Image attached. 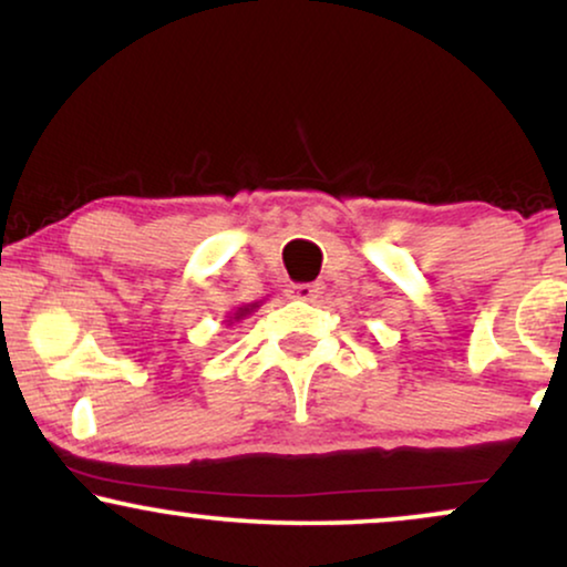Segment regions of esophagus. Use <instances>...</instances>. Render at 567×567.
<instances>
[{"instance_id":"obj_1","label":"esophagus","mask_w":567,"mask_h":567,"mask_svg":"<svg viewBox=\"0 0 567 567\" xmlns=\"http://www.w3.org/2000/svg\"><path fill=\"white\" fill-rule=\"evenodd\" d=\"M322 286L320 284H291L289 286V297L291 299H301V301H315L320 297Z\"/></svg>"}]
</instances>
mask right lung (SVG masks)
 I'll return each mask as SVG.
<instances>
[{"mask_svg": "<svg viewBox=\"0 0 567 567\" xmlns=\"http://www.w3.org/2000/svg\"><path fill=\"white\" fill-rule=\"evenodd\" d=\"M255 307H258V305H250V307H239V309H237V315H235V320H239V317H245L247 312H252Z\"/></svg>", "mask_w": 567, "mask_h": 567, "instance_id": "right-lung-1", "label": "right lung"}]
</instances>
